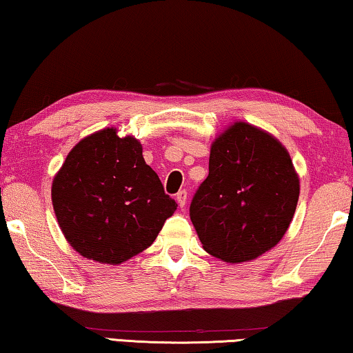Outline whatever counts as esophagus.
Listing matches in <instances>:
<instances>
[{"label": "esophagus", "instance_id": "1", "mask_svg": "<svg viewBox=\"0 0 353 353\" xmlns=\"http://www.w3.org/2000/svg\"><path fill=\"white\" fill-rule=\"evenodd\" d=\"M187 196H188L187 190H181V192H179V193L176 194V199H177L179 206H181V209L185 208V204H187Z\"/></svg>", "mask_w": 353, "mask_h": 353}]
</instances>
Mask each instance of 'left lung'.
I'll return each mask as SVG.
<instances>
[{
	"label": "left lung",
	"mask_w": 353,
	"mask_h": 353,
	"mask_svg": "<svg viewBox=\"0 0 353 353\" xmlns=\"http://www.w3.org/2000/svg\"><path fill=\"white\" fill-rule=\"evenodd\" d=\"M298 198L299 179L285 147L236 122L210 145L209 176L192 199L190 219L208 254L243 263L283 238Z\"/></svg>",
	"instance_id": "left-lung-1"
}]
</instances>
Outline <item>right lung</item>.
Here are the masks:
<instances>
[{
  "instance_id": "obj_1",
  "label": "right lung",
  "mask_w": 353,
  "mask_h": 353,
  "mask_svg": "<svg viewBox=\"0 0 353 353\" xmlns=\"http://www.w3.org/2000/svg\"><path fill=\"white\" fill-rule=\"evenodd\" d=\"M52 204L72 249L120 265L154 243L177 204L133 136L97 131L72 147L52 183Z\"/></svg>"
}]
</instances>
